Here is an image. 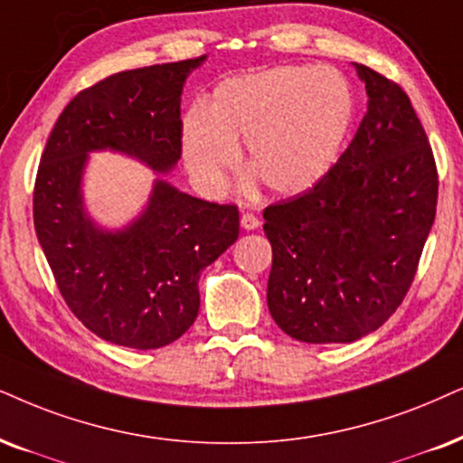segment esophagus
I'll return each instance as SVG.
<instances>
[{"mask_svg": "<svg viewBox=\"0 0 463 463\" xmlns=\"http://www.w3.org/2000/svg\"><path fill=\"white\" fill-rule=\"evenodd\" d=\"M241 226L245 228V231H256V228L260 226V220L256 218L254 213H243L241 215Z\"/></svg>", "mask_w": 463, "mask_h": 463, "instance_id": "34e87169", "label": "esophagus"}]
</instances>
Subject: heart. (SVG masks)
Instances as JSON below:
<instances>
[{
	"label": "heart",
	"mask_w": 463,
	"mask_h": 463,
	"mask_svg": "<svg viewBox=\"0 0 463 463\" xmlns=\"http://www.w3.org/2000/svg\"><path fill=\"white\" fill-rule=\"evenodd\" d=\"M353 115V90L337 70L269 68L224 80L209 109L185 115L184 156L204 188L220 190L245 140L251 173L275 194H299L337 160Z\"/></svg>",
	"instance_id": "obj_1"
}]
</instances>
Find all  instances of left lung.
Returning a JSON list of instances; mask_svg holds the SVG:
<instances>
[{"mask_svg": "<svg viewBox=\"0 0 463 463\" xmlns=\"http://www.w3.org/2000/svg\"><path fill=\"white\" fill-rule=\"evenodd\" d=\"M367 113L325 177L262 212L273 250L267 303L307 344L376 331L411 290L436 218L438 168L411 98L356 63Z\"/></svg>", "mask_w": 463, "mask_h": 463, "instance_id": "8db88e82", "label": "left lung"}]
</instances>
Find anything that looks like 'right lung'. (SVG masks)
I'll return each instance as SVG.
<instances>
[{
    "instance_id": "1",
    "label": "right lung",
    "mask_w": 463,
    "mask_h": 463,
    "mask_svg": "<svg viewBox=\"0 0 463 463\" xmlns=\"http://www.w3.org/2000/svg\"><path fill=\"white\" fill-rule=\"evenodd\" d=\"M203 57L126 70L79 91L52 128L33 185V226L63 301L98 337L149 350L198 316V278L239 237L237 204L157 179L145 213L107 232L83 212L87 151L115 149L168 173L181 157V91Z\"/></svg>"
}]
</instances>
